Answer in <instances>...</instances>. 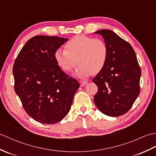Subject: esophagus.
<instances>
[{"label":"esophagus","instance_id":"1","mask_svg":"<svg viewBox=\"0 0 156 156\" xmlns=\"http://www.w3.org/2000/svg\"><path fill=\"white\" fill-rule=\"evenodd\" d=\"M80 83L81 87H84V86L87 84V81H80Z\"/></svg>","mask_w":156,"mask_h":156}]
</instances>
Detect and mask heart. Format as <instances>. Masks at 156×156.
<instances>
[{"mask_svg":"<svg viewBox=\"0 0 156 156\" xmlns=\"http://www.w3.org/2000/svg\"><path fill=\"white\" fill-rule=\"evenodd\" d=\"M108 55L107 44L103 39L87 35H76L66 43L65 50L59 49L54 54L58 65L65 72H72L78 64L75 75L84 78L92 72H101Z\"/></svg>","mask_w":156,"mask_h":156,"instance_id":"b5f03b06","label":"heart"}]
</instances>
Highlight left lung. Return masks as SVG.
<instances>
[{"label":"left lung","mask_w":156,"mask_h":156,"mask_svg":"<svg viewBox=\"0 0 156 156\" xmlns=\"http://www.w3.org/2000/svg\"><path fill=\"white\" fill-rule=\"evenodd\" d=\"M94 33L104 38L108 55L103 69L92 79L98 87L94 101L103 114L118 117L131 108L140 94L141 68L128 42L108 29Z\"/></svg>","instance_id":"left-lung-1"}]
</instances>
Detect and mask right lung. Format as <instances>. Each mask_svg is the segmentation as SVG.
I'll use <instances>...</instances> for the list:
<instances>
[{"instance_id":"obj_1","label":"right lung","mask_w":156,"mask_h":156,"mask_svg":"<svg viewBox=\"0 0 156 156\" xmlns=\"http://www.w3.org/2000/svg\"><path fill=\"white\" fill-rule=\"evenodd\" d=\"M68 40L36 35L27 41L16 57L12 73L15 90L26 112L36 121L54 124L71 108L79 82L62 70L54 54Z\"/></svg>"}]
</instances>
